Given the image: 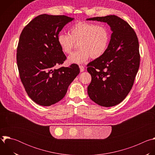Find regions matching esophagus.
Masks as SVG:
<instances>
[{
	"label": "esophagus",
	"mask_w": 155,
	"mask_h": 155,
	"mask_svg": "<svg viewBox=\"0 0 155 155\" xmlns=\"http://www.w3.org/2000/svg\"><path fill=\"white\" fill-rule=\"evenodd\" d=\"M79 68H80V72H83L84 71V68L83 65H79Z\"/></svg>",
	"instance_id": "obj_1"
}]
</instances>
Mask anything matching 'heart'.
Returning <instances> with one entry per match:
<instances>
[{
  "instance_id": "1",
  "label": "heart",
  "mask_w": 155,
  "mask_h": 155,
  "mask_svg": "<svg viewBox=\"0 0 155 155\" xmlns=\"http://www.w3.org/2000/svg\"><path fill=\"white\" fill-rule=\"evenodd\" d=\"M110 40L108 28L90 22L80 21L74 24L69 29V34L59 32L57 41L61 50L70 54L75 43L78 42L80 49L72 53L68 61L72 64H81L90 57L98 59L106 52Z\"/></svg>"
}]
</instances>
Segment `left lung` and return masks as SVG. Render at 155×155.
Segmentation results:
<instances>
[{"instance_id": "8db88e82", "label": "left lung", "mask_w": 155, "mask_h": 155, "mask_svg": "<svg viewBox=\"0 0 155 155\" xmlns=\"http://www.w3.org/2000/svg\"><path fill=\"white\" fill-rule=\"evenodd\" d=\"M86 20L107 23L112 31L104 54L87 65V71L91 75L87 94L101 106H115L129 94L138 72V38L127 22L117 16L94 17Z\"/></svg>"}]
</instances>
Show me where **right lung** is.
I'll use <instances>...</instances> for the list:
<instances>
[{"label": "right lung", "mask_w": 155, "mask_h": 155, "mask_svg": "<svg viewBox=\"0 0 155 155\" xmlns=\"http://www.w3.org/2000/svg\"><path fill=\"white\" fill-rule=\"evenodd\" d=\"M73 19L43 14L21 32L16 53L19 77L28 95L38 105L50 106L60 101L80 73L76 64L56 69L66 59L58 43V34Z\"/></svg>", "instance_id": "right-lung-1"}]
</instances>
